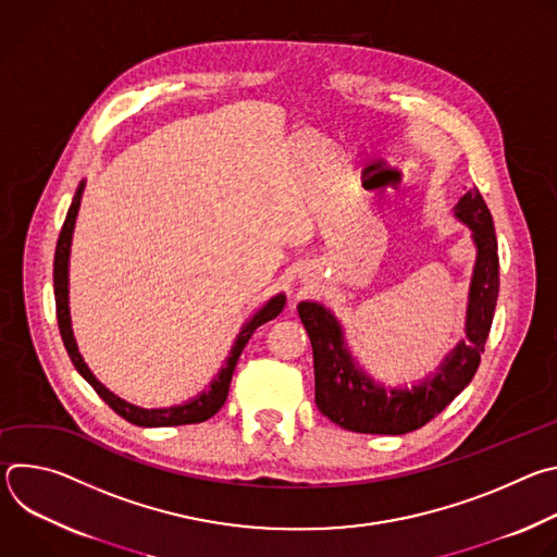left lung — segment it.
Segmentation results:
<instances>
[{
  "instance_id": "8db88e82",
  "label": "left lung",
  "mask_w": 557,
  "mask_h": 557,
  "mask_svg": "<svg viewBox=\"0 0 557 557\" xmlns=\"http://www.w3.org/2000/svg\"><path fill=\"white\" fill-rule=\"evenodd\" d=\"M454 215L471 228L475 267L469 284L465 342L441 361L419 385L394 387L376 383L352 359L337 317L322 304L301 301L299 320L310 337L314 361V404L324 417L359 434H408L441 414L473 379L485 352L498 299V243L492 213L471 187L454 207Z\"/></svg>"
}]
</instances>
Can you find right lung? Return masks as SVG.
Returning <instances> with one entry per match:
<instances>
[{"instance_id":"add662e5","label":"right lung","mask_w":557,"mask_h":557,"mask_svg":"<svg viewBox=\"0 0 557 557\" xmlns=\"http://www.w3.org/2000/svg\"><path fill=\"white\" fill-rule=\"evenodd\" d=\"M84 187L86 183L78 185L72 205L67 209L65 222L61 226L59 233V240H57V251H54V301H57V322H59V333L63 339V346L70 355V361L74 363V368L78 370L92 387L95 392L101 396V399L125 421L140 425V428H170V425H189V423H202L207 419H211L226 401V394H228V385H231V376L235 370L237 359H240L247 342L251 339V335L256 333L258 326L275 320V317L282 312L286 297L280 293L275 297H271L251 320L243 326L240 335L235 337V344L231 348V355L226 357L224 366L220 368L218 376H213V381L209 383V389L200 392L196 399L183 404V406H172V408H158V410H145L138 406H132L114 392H110L86 366L84 357L78 355L74 335H72V324H70V308H67V260H70V245H72V231H74V222H76V213L78 207H82V196H84Z\"/></svg>"}]
</instances>
